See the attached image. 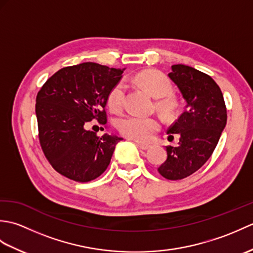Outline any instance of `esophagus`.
Wrapping results in <instances>:
<instances>
[{"instance_id":"34e87169","label":"esophagus","mask_w":253,"mask_h":253,"mask_svg":"<svg viewBox=\"0 0 253 253\" xmlns=\"http://www.w3.org/2000/svg\"><path fill=\"white\" fill-rule=\"evenodd\" d=\"M137 147H138L139 149H141V150H148V149L150 148L149 144L141 143V142H137Z\"/></svg>"}]
</instances>
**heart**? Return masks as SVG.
Here are the masks:
<instances>
[{"label":"heart","instance_id":"b5f03b06","mask_svg":"<svg viewBox=\"0 0 253 253\" xmlns=\"http://www.w3.org/2000/svg\"><path fill=\"white\" fill-rule=\"evenodd\" d=\"M133 82L146 89L154 98H162L159 101V106L163 111L169 112L175 107L174 100L169 95L171 92V84L162 73L147 69L138 73L133 77ZM124 98L125 87L123 84H117L107 94L106 103L109 109L113 112L120 111L124 104ZM160 127L161 122L157 117L126 115L120 117L116 122V128L121 135L138 141H149L159 131Z\"/></svg>","mask_w":253,"mask_h":253}]
</instances>
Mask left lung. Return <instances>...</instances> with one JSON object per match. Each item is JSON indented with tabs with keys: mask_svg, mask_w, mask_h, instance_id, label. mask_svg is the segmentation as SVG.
Returning a JSON list of instances; mask_svg holds the SVG:
<instances>
[{
	"mask_svg": "<svg viewBox=\"0 0 253 253\" xmlns=\"http://www.w3.org/2000/svg\"><path fill=\"white\" fill-rule=\"evenodd\" d=\"M169 79L178 87L186 107L168 133H178V146H168V159L158 169L164 178L179 180L201 169L211 157L226 126L227 113L217 84L198 69L171 66Z\"/></svg>",
	"mask_w": 253,
	"mask_h": 253,
	"instance_id": "1",
	"label": "left lung"
}]
</instances>
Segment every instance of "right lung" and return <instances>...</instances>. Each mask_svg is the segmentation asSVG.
<instances>
[{
    "mask_svg": "<svg viewBox=\"0 0 253 253\" xmlns=\"http://www.w3.org/2000/svg\"><path fill=\"white\" fill-rule=\"evenodd\" d=\"M124 69L83 63L56 72L36 99L42 151L57 173L87 182L105 171L122 138L88 130L91 121L106 125V98Z\"/></svg>",
    "mask_w": 253,
    "mask_h": 253,
    "instance_id": "right-lung-1",
    "label": "right lung"
}]
</instances>
